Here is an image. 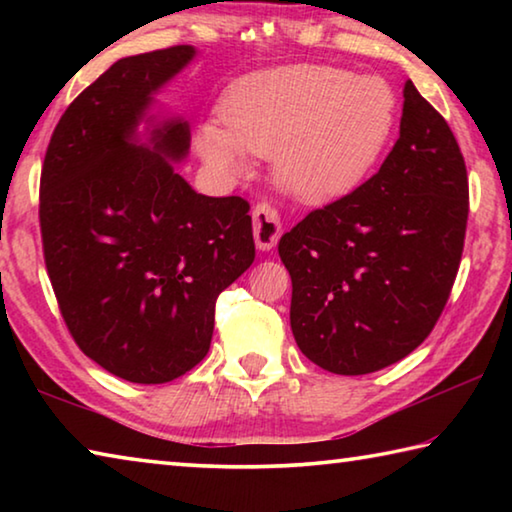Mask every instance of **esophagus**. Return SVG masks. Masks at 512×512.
Masks as SVG:
<instances>
[{
    "label": "esophagus",
    "instance_id": "34e87169",
    "mask_svg": "<svg viewBox=\"0 0 512 512\" xmlns=\"http://www.w3.org/2000/svg\"><path fill=\"white\" fill-rule=\"evenodd\" d=\"M253 235L259 250H271L277 246V239L282 235L280 214L268 203H259L253 210Z\"/></svg>",
    "mask_w": 512,
    "mask_h": 512
}]
</instances>
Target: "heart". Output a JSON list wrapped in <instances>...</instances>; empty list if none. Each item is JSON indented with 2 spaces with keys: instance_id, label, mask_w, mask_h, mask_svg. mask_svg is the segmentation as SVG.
<instances>
[{
  "instance_id": "obj_1",
  "label": "heart",
  "mask_w": 512,
  "mask_h": 512,
  "mask_svg": "<svg viewBox=\"0 0 512 512\" xmlns=\"http://www.w3.org/2000/svg\"><path fill=\"white\" fill-rule=\"evenodd\" d=\"M223 126L198 128L212 169L244 173L248 153L275 158V183L309 205L354 192L384 155L397 97L381 76L332 65H291L237 81L221 103Z\"/></svg>"
}]
</instances>
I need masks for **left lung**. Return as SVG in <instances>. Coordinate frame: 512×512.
Wrapping results in <instances>:
<instances>
[{
    "label": "left lung",
    "mask_w": 512,
    "mask_h": 512,
    "mask_svg": "<svg viewBox=\"0 0 512 512\" xmlns=\"http://www.w3.org/2000/svg\"><path fill=\"white\" fill-rule=\"evenodd\" d=\"M467 198L452 128L406 81L400 137L379 171L277 246L302 354L334 375H368L418 348L454 287Z\"/></svg>",
    "instance_id": "8db88e82"
}]
</instances>
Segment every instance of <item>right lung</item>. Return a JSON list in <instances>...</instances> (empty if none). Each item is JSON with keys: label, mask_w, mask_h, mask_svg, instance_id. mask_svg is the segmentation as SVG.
<instances>
[{"label": "right lung", "mask_w": 512, "mask_h": 512, "mask_svg": "<svg viewBox=\"0 0 512 512\" xmlns=\"http://www.w3.org/2000/svg\"><path fill=\"white\" fill-rule=\"evenodd\" d=\"M194 56L178 45L117 60L69 103L42 164V250L60 314L83 354L133 384L203 361L216 298L255 259L244 198L196 194L173 167L189 153L187 121L137 137L153 94Z\"/></svg>", "instance_id": "1"}]
</instances>
